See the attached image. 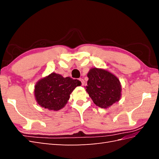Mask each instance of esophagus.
Instances as JSON below:
<instances>
[{
    "instance_id": "34e87169",
    "label": "esophagus",
    "mask_w": 159,
    "mask_h": 159,
    "mask_svg": "<svg viewBox=\"0 0 159 159\" xmlns=\"http://www.w3.org/2000/svg\"><path fill=\"white\" fill-rule=\"evenodd\" d=\"M79 80H80V81L82 83V85H83V86L85 85V81H84V80H83V79H80Z\"/></svg>"
}]
</instances>
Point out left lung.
I'll return each mask as SVG.
<instances>
[{
	"label": "left lung",
	"mask_w": 159,
	"mask_h": 159,
	"mask_svg": "<svg viewBox=\"0 0 159 159\" xmlns=\"http://www.w3.org/2000/svg\"><path fill=\"white\" fill-rule=\"evenodd\" d=\"M86 91L94 104L107 109L120 100L121 86L120 80L109 71L104 69H90Z\"/></svg>",
	"instance_id": "obj_1"
}]
</instances>
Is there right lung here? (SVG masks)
I'll return each mask as SVG.
<instances>
[{
	"mask_svg": "<svg viewBox=\"0 0 159 159\" xmlns=\"http://www.w3.org/2000/svg\"><path fill=\"white\" fill-rule=\"evenodd\" d=\"M81 82L70 77L64 78L52 72L40 79L35 86V97L42 107L49 110L59 111L65 107L70 93Z\"/></svg>",
	"mask_w": 159,
	"mask_h": 159,
	"instance_id": "right-lung-1",
	"label": "right lung"
}]
</instances>
